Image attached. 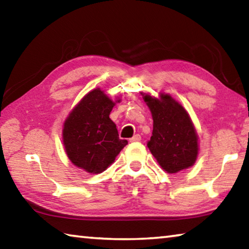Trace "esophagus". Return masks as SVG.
<instances>
[{"label": "esophagus", "instance_id": "1", "mask_svg": "<svg viewBox=\"0 0 249 249\" xmlns=\"http://www.w3.org/2000/svg\"><path fill=\"white\" fill-rule=\"evenodd\" d=\"M141 140H142L141 135L140 134H136V135H134L132 138H130L129 142H141Z\"/></svg>", "mask_w": 249, "mask_h": 249}]
</instances>
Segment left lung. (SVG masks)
I'll return each instance as SVG.
<instances>
[{
    "instance_id": "1",
    "label": "left lung",
    "mask_w": 249,
    "mask_h": 249,
    "mask_svg": "<svg viewBox=\"0 0 249 249\" xmlns=\"http://www.w3.org/2000/svg\"><path fill=\"white\" fill-rule=\"evenodd\" d=\"M154 120L150 153L168 174H177L195 165L199 142L196 130L188 112L170 94L160 92L158 98L142 93Z\"/></svg>"
}]
</instances>
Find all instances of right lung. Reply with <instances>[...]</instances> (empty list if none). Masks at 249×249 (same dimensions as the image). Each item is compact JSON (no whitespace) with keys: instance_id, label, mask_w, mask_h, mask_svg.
Here are the masks:
<instances>
[{"instance_id":"right-lung-1","label":"right lung","mask_w":249,"mask_h":249,"mask_svg":"<svg viewBox=\"0 0 249 249\" xmlns=\"http://www.w3.org/2000/svg\"><path fill=\"white\" fill-rule=\"evenodd\" d=\"M113 101L100 88L90 91L69 113L64 123L62 142L70 161L89 174H101L114 162L127 145L120 140L114 122L109 119Z\"/></svg>"}]
</instances>
